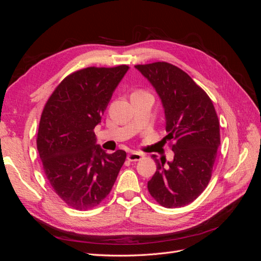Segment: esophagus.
Instances as JSON below:
<instances>
[{"label": "esophagus", "instance_id": "obj_1", "mask_svg": "<svg viewBox=\"0 0 261 261\" xmlns=\"http://www.w3.org/2000/svg\"><path fill=\"white\" fill-rule=\"evenodd\" d=\"M144 158V154L140 152H132L127 155V160L128 161H139Z\"/></svg>", "mask_w": 261, "mask_h": 261}]
</instances>
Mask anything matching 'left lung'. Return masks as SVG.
Listing matches in <instances>:
<instances>
[{
	"label": "left lung",
	"instance_id": "1",
	"mask_svg": "<svg viewBox=\"0 0 261 261\" xmlns=\"http://www.w3.org/2000/svg\"><path fill=\"white\" fill-rule=\"evenodd\" d=\"M154 87L165 114L164 139L174 159L153 160L156 171L148 181L152 198L165 208L193 202L208 186L220 146V123L211 99L192 77L167 62L135 65Z\"/></svg>",
	"mask_w": 261,
	"mask_h": 261
}]
</instances>
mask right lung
Instances as JSON below:
<instances>
[{
    "instance_id": "obj_1",
    "label": "right lung",
    "mask_w": 261,
    "mask_h": 261,
    "mask_svg": "<svg viewBox=\"0 0 261 261\" xmlns=\"http://www.w3.org/2000/svg\"><path fill=\"white\" fill-rule=\"evenodd\" d=\"M128 68L76 70L58 85L43 108L37 134L42 168L53 191L74 209L98 206L125 162L124 150L110 154L96 145L93 129Z\"/></svg>"
}]
</instances>
